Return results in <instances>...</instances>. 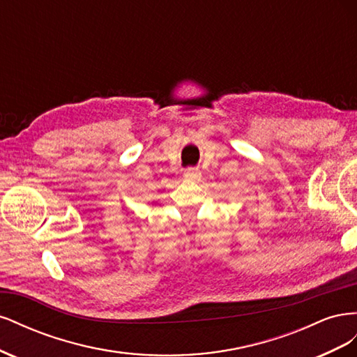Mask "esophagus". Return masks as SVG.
<instances>
[{
  "label": "esophagus",
  "instance_id": "obj_1",
  "mask_svg": "<svg viewBox=\"0 0 357 357\" xmlns=\"http://www.w3.org/2000/svg\"><path fill=\"white\" fill-rule=\"evenodd\" d=\"M201 177V171L198 168H188L185 171V178L188 180H198Z\"/></svg>",
  "mask_w": 357,
  "mask_h": 357
}]
</instances>
